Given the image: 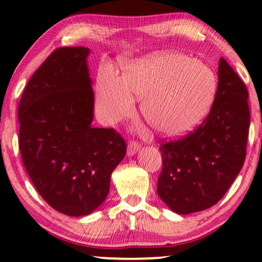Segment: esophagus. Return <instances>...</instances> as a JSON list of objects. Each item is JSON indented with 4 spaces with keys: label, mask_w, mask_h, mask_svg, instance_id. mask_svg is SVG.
<instances>
[{
    "label": "esophagus",
    "mask_w": 262,
    "mask_h": 262,
    "mask_svg": "<svg viewBox=\"0 0 262 262\" xmlns=\"http://www.w3.org/2000/svg\"><path fill=\"white\" fill-rule=\"evenodd\" d=\"M138 150H139V144H138V143L131 141L127 144V156H134L135 154L138 151Z\"/></svg>",
    "instance_id": "1"
}]
</instances>
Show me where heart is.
<instances>
[{
	"label": "heart",
	"mask_w": 262,
	"mask_h": 262,
	"mask_svg": "<svg viewBox=\"0 0 262 262\" xmlns=\"http://www.w3.org/2000/svg\"><path fill=\"white\" fill-rule=\"evenodd\" d=\"M96 110L112 125L132 112L142 99L143 117L163 136L194 128L210 113L217 93L214 71L203 60L178 52H155L131 60L124 73L100 71L96 80Z\"/></svg>",
	"instance_id": "1"
}]
</instances>
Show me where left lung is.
Instances as JSON below:
<instances>
[{
    "instance_id": "left-lung-1",
    "label": "left lung",
    "mask_w": 262,
    "mask_h": 262,
    "mask_svg": "<svg viewBox=\"0 0 262 262\" xmlns=\"http://www.w3.org/2000/svg\"><path fill=\"white\" fill-rule=\"evenodd\" d=\"M249 124L246 84L221 58L209 116L195 131L160 146L161 200L179 214L199 212L220 202L245 163Z\"/></svg>"
}]
</instances>
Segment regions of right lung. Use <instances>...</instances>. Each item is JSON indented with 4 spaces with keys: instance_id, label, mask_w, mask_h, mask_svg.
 <instances>
[{
    "instance_id": "obj_1",
    "label": "right lung",
    "mask_w": 262,
    "mask_h": 262,
    "mask_svg": "<svg viewBox=\"0 0 262 262\" xmlns=\"http://www.w3.org/2000/svg\"><path fill=\"white\" fill-rule=\"evenodd\" d=\"M89 53L82 46L55 50L28 81L17 110L25 169L41 198L71 217L105 202L111 174L126 154L113 128L92 125Z\"/></svg>"
}]
</instances>
